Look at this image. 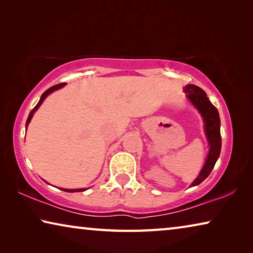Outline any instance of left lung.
Returning <instances> with one entry per match:
<instances>
[{
	"mask_svg": "<svg viewBox=\"0 0 253 253\" xmlns=\"http://www.w3.org/2000/svg\"><path fill=\"white\" fill-rule=\"evenodd\" d=\"M185 93L187 98L192 101L200 114L202 115L205 124V134H207L209 144H210V152L205 164L201 170L198 178L191 184V186L199 185L207 178L210 173L215 165L217 158L221 153V132H220V117L219 111L214 107L211 101L207 97V93L202 90L198 85L188 84L185 87Z\"/></svg>",
	"mask_w": 253,
	"mask_h": 253,
	"instance_id": "left-lung-1",
	"label": "left lung"
}]
</instances>
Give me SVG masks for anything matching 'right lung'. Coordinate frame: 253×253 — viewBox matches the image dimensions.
Returning <instances> with one entry per match:
<instances>
[{
  "instance_id": "right-lung-1",
  "label": "right lung",
  "mask_w": 253,
  "mask_h": 253,
  "mask_svg": "<svg viewBox=\"0 0 253 253\" xmlns=\"http://www.w3.org/2000/svg\"><path fill=\"white\" fill-rule=\"evenodd\" d=\"M66 84H55V85H52V87L51 88H49L48 90H45L43 93H42V96H41V98H40V101L38 102V105L34 107V108L31 110V113H30V115H29V117H28V121H27V127H28V125H29V123H30V121H31V118H32V116H33V114H34V111H36L38 108H39L40 107V105L42 104V102H43V100L45 99L46 98V96L49 95V93H51L52 91H54V90H57V89H59V88H62L63 85H65ZM63 191L65 192H83V191H84V188H77V190H67V188H63Z\"/></svg>"
}]
</instances>
